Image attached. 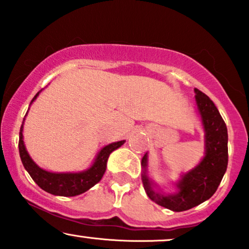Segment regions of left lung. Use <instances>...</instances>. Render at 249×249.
<instances>
[{
    "label": "left lung",
    "instance_id": "8db88e82",
    "mask_svg": "<svg viewBox=\"0 0 249 249\" xmlns=\"http://www.w3.org/2000/svg\"><path fill=\"white\" fill-rule=\"evenodd\" d=\"M194 92L205 131V157L196 167L181 176L177 182L178 192L165 196L154 191L147 177V153L142 159V185L148 198L174 212L187 211L210 199L218 190L227 170L228 134L224 119L210 97L198 89H194Z\"/></svg>",
    "mask_w": 249,
    "mask_h": 249
}]
</instances>
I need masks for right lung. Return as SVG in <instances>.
Wrapping results in <instances>:
<instances>
[{
  "instance_id": "add662e5",
  "label": "right lung",
  "mask_w": 249,
  "mask_h": 249,
  "mask_svg": "<svg viewBox=\"0 0 249 249\" xmlns=\"http://www.w3.org/2000/svg\"><path fill=\"white\" fill-rule=\"evenodd\" d=\"M38 95L39 92H37L31 103L35 101ZM22 132H23V124H22L21 130H19L18 150L19 157H21L22 164H23L24 168L30 174L34 181L42 190H44L45 192L50 194H53V196H78V194L87 192L91 187L95 186L97 182L101 181L103 174L105 173V170H107L108 156H110L111 152L121 147L125 142V141L116 142L103 147L98 154H97L93 164L88 170L77 173H53L43 170L30 158L29 153L25 150L23 133Z\"/></svg>"
}]
</instances>
